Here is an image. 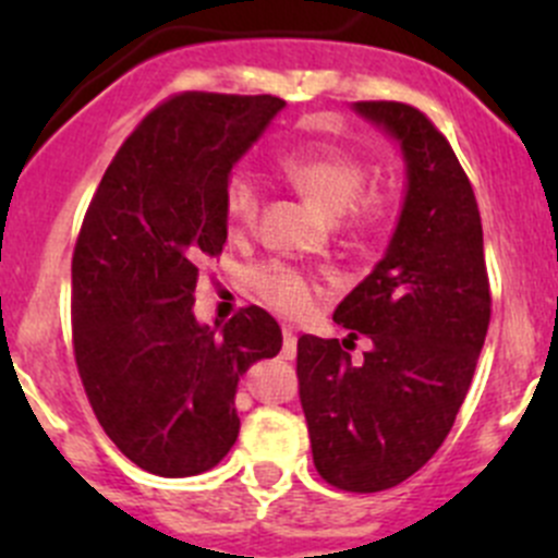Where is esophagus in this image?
<instances>
[{
  "mask_svg": "<svg viewBox=\"0 0 558 558\" xmlns=\"http://www.w3.org/2000/svg\"><path fill=\"white\" fill-rule=\"evenodd\" d=\"M296 356V335H294V326L283 324V359H294Z\"/></svg>",
  "mask_w": 558,
  "mask_h": 558,
  "instance_id": "34e87169",
  "label": "esophagus"
}]
</instances>
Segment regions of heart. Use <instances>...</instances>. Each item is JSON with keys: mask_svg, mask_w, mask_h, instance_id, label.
Segmentation results:
<instances>
[{"mask_svg": "<svg viewBox=\"0 0 558 558\" xmlns=\"http://www.w3.org/2000/svg\"><path fill=\"white\" fill-rule=\"evenodd\" d=\"M283 174L329 221H337L345 213H351L359 229H375L386 221V196H362L367 185V167L342 150L315 148L286 156ZM223 207L232 227L240 229L253 223L258 213L256 180L243 170L229 174L227 189H223ZM251 283L269 307L283 315H302L313 307L315 283L289 264H264L251 275Z\"/></svg>", "mask_w": 558, "mask_h": 558, "instance_id": "heart-1", "label": "heart"}]
</instances>
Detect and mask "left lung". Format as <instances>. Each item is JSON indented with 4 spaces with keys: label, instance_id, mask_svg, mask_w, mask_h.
Wrapping results in <instances>:
<instances>
[{
    "label": "left lung",
    "instance_id": "obj_1",
    "mask_svg": "<svg viewBox=\"0 0 558 558\" xmlns=\"http://www.w3.org/2000/svg\"><path fill=\"white\" fill-rule=\"evenodd\" d=\"M397 143L404 196L373 272L337 305L335 320L369 337L351 362L337 340L296 342L300 399L313 461L345 492L408 481L451 432L492 318L475 194L448 140L402 102H353Z\"/></svg>",
    "mask_w": 558,
    "mask_h": 558
}]
</instances>
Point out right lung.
I'll return each instance as SVG.
<instances>
[{
    "mask_svg": "<svg viewBox=\"0 0 558 558\" xmlns=\"http://www.w3.org/2000/svg\"><path fill=\"white\" fill-rule=\"evenodd\" d=\"M286 102L180 94L121 145L72 256L75 362L94 413L126 459L161 477L207 472L240 435V378L283 345L243 307L199 324L194 289L227 243L223 189Z\"/></svg>",
    "mask_w": 558,
    "mask_h": 558,
    "instance_id": "1",
    "label": "right lung"
}]
</instances>
